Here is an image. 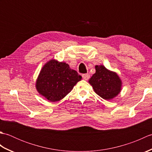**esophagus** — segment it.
Returning <instances> with one entry per match:
<instances>
[{"instance_id": "1", "label": "esophagus", "mask_w": 152, "mask_h": 152, "mask_svg": "<svg viewBox=\"0 0 152 152\" xmlns=\"http://www.w3.org/2000/svg\"><path fill=\"white\" fill-rule=\"evenodd\" d=\"M82 78L83 80H88L90 78V76L89 74H82Z\"/></svg>"}]
</instances>
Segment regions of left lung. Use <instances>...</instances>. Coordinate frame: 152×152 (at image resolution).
Returning a JSON list of instances; mask_svg holds the SVG:
<instances>
[{"instance_id":"8db88e82","label":"left lung","mask_w":152,"mask_h":152,"mask_svg":"<svg viewBox=\"0 0 152 152\" xmlns=\"http://www.w3.org/2000/svg\"><path fill=\"white\" fill-rule=\"evenodd\" d=\"M95 70L96 72L89 80L95 92L103 99L114 98L120 93L122 85L117 73L108 70L103 65H96Z\"/></svg>"}]
</instances>
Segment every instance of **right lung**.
<instances>
[{
    "label": "right lung",
    "instance_id": "right-lung-1",
    "mask_svg": "<svg viewBox=\"0 0 152 152\" xmlns=\"http://www.w3.org/2000/svg\"><path fill=\"white\" fill-rule=\"evenodd\" d=\"M81 80L82 76L68 64L51 59L40 70L36 88L50 102H56L69 94Z\"/></svg>",
    "mask_w": 152,
    "mask_h": 152
}]
</instances>
